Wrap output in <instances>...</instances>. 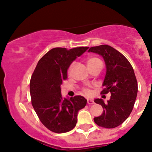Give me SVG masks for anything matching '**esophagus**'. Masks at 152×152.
<instances>
[{"instance_id":"1","label":"esophagus","mask_w":152,"mask_h":152,"mask_svg":"<svg viewBox=\"0 0 152 152\" xmlns=\"http://www.w3.org/2000/svg\"><path fill=\"white\" fill-rule=\"evenodd\" d=\"M87 103L88 104H94V101L93 99H88V101H87Z\"/></svg>"}]
</instances>
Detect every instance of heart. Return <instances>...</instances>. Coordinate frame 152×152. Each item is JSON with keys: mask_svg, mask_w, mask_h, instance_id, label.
I'll list each match as a JSON object with an SVG mask.
<instances>
[{"mask_svg": "<svg viewBox=\"0 0 152 152\" xmlns=\"http://www.w3.org/2000/svg\"><path fill=\"white\" fill-rule=\"evenodd\" d=\"M86 62H87V66L88 67V69H92L94 68V67H96L97 66H99V65H102V62L100 61V59L97 58V57H88L86 60ZM74 66V63L73 62L69 65L68 68V73L70 74L71 72H72L73 67ZM82 93L85 95H90L91 94V90H90V88H83L82 89Z\"/></svg>", "mask_w": 152, "mask_h": 152, "instance_id": "obj_1", "label": "heart"}]
</instances>
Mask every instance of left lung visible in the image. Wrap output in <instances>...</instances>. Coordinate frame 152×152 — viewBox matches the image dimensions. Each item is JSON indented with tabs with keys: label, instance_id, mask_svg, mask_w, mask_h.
<instances>
[{
	"label": "left lung",
	"instance_id": "1",
	"mask_svg": "<svg viewBox=\"0 0 152 152\" xmlns=\"http://www.w3.org/2000/svg\"><path fill=\"white\" fill-rule=\"evenodd\" d=\"M88 52L99 54L104 59L107 72L101 94H111L107 103L102 99H95L104 110L94 121L100 127L116 128L128 118L135 104L138 88L133 68L124 55L109 45L91 47Z\"/></svg>",
	"mask_w": 152,
	"mask_h": 152
}]
</instances>
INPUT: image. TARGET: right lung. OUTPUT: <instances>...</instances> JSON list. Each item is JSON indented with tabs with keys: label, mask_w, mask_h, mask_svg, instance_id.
I'll list each match as a JSON object with an SVG mask.
<instances>
[{
	"label": "right lung",
	"mask_w": 152,
	"mask_h": 152,
	"mask_svg": "<svg viewBox=\"0 0 152 152\" xmlns=\"http://www.w3.org/2000/svg\"><path fill=\"white\" fill-rule=\"evenodd\" d=\"M88 48H55L40 59L34 71L30 80L32 106L41 122L52 132L72 130L77 123L78 111L86 105L87 100L80 95L62 99L60 86L66 80L69 65Z\"/></svg>",
	"instance_id": "add662e5"
}]
</instances>
